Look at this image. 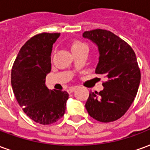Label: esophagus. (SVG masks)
<instances>
[{"instance_id": "obj_1", "label": "esophagus", "mask_w": 150, "mask_h": 150, "mask_svg": "<svg viewBox=\"0 0 150 150\" xmlns=\"http://www.w3.org/2000/svg\"><path fill=\"white\" fill-rule=\"evenodd\" d=\"M75 89H76V86H71V87H70V88H68V89L67 90V91L68 92L69 94H71V93H72Z\"/></svg>"}]
</instances>
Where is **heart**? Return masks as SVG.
I'll return each mask as SVG.
<instances>
[{
    "instance_id": "1",
    "label": "heart",
    "mask_w": 150,
    "mask_h": 150,
    "mask_svg": "<svg viewBox=\"0 0 150 150\" xmlns=\"http://www.w3.org/2000/svg\"><path fill=\"white\" fill-rule=\"evenodd\" d=\"M85 48H87L86 44L80 40H74L72 41V43L71 44V49L75 55L80 52L81 51H83Z\"/></svg>"
}]
</instances>
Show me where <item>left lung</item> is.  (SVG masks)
Returning a JSON list of instances; mask_svg holds the SVG:
<instances>
[{"label":"left lung","mask_w":150,"mask_h":150,"mask_svg":"<svg viewBox=\"0 0 150 150\" xmlns=\"http://www.w3.org/2000/svg\"><path fill=\"white\" fill-rule=\"evenodd\" d=\"M84 38L98 46L99 58L95 73L106 79L100 92H91L85 107L91 117L110 122L122 117L137 95L141 71L134 50L110 31H86Z\"/></svg>","instance_id":"obj_1"}]
</instances>
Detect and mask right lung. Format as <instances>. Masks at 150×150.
<instances>
[{
	"label": "right lung",
	"instance_id": "obj_1",
	"mask_svg": "<svg viewBox=\"0 0 150 150\" xmlns=\"http://www.w3.org/2000/svg\"><path fill=\"white\" fill-rule=\"evenodd\" d=\"M60 33L34 35L22 46L11 72L13 93L20 106L34 122L49 125L63 117L68 99L67 91L49 90L45 85L51 71L52 45Z\"/></svg>",
	"mask_w": 150,
	"mask_h": 150
}]
</instances>
